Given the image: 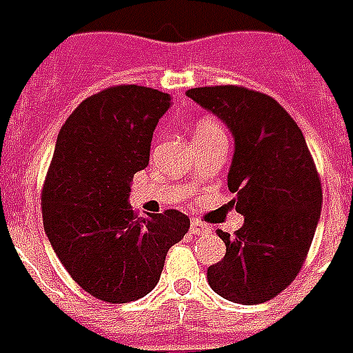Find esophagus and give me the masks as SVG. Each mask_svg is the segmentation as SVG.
I'll list each match as a JSON object with an SVG mask.
<instances>
[{
	"label": "esophagus",
	"instance_id": "esophagus-1",
	"mask_svg": "<svg viewBox=\"0 0 353 353\" xmlns=\"http://www.w3.org/2000/svg\"><path fill=\"white\" fill-rule=\"evenodd\" d=\"M209 226L207 224H203V222H199V221H194L190 222V234L192 236H203V234H209Z\"/></svg>",
	"mask_w": 353,
	"mask_h": 353
}]
</instances>
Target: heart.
I'll return each instance as SVG.
<instances>
[{
  "mask_svg": "<svg viewBox=\"0 0 353 353\" xmlns=\"http://www.w3.org/2000/svg\"><path fill=\"white\" fill-rule=\"evenodd\" d=\"M216 132H222V129L219 127L216 121H212V119H199L196 125H194V139L197 137H209V134H216Z\"/></svg>",
  "mask_w": 353,
  "mask_h": 353,
  "instance_id": "b5f03b06",
  "label": "heart"
}]
</instances>
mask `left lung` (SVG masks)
<instances>
[{
    "label": "left lung",
    "instance_id": "1",
    "mask_svg": "<svg viewBox=\"0 0 353 353\" xmlns=\"http://www.w3.org/2000/svg\"><path fill=\"white\" fill-rule=\"evenodd\" d=\"M190 99L234 137L228 188L245 216L221 262L207 268L211 289L237 304H262L301 272L321 212V182L304 134L283 106L237 85L196 87Z\"/></svg>",
    "mask_w": 353,
    "mask_h": 353
}]
</instances>
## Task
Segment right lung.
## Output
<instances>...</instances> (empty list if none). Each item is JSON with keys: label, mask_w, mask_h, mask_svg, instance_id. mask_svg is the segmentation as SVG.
Wrapping results in <instances>:
<instances>
[{"label": "right lung", "mask_w": 353, "mask_h": 353, "mask_svg": "<svg viewBox=\"0 0 353 353\" xmlns=\"http://www.w3.org/2000/svg\"><path fill=\"white\" fill-rule=\"evenodd\" d=\"M167 92L117 85L85 99L62 125L41 192L45 234L81 289L112 304L139 301L190 228L181 211L137 216L134 172L148 167Z\"/></svg>", "instance_id": "1"}]
</instances>
